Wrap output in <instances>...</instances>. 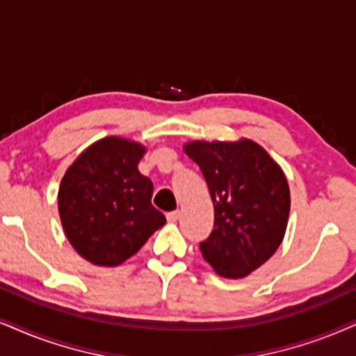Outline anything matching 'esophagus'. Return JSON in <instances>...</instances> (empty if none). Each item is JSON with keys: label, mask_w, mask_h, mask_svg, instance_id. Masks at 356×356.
I'll use <instances>...</instances> for the list:
<instances>
[{"label": "esophagus", "mask_w": 356, "mask_h": 356, "mask_svg": "<svg viewBox=\"0 0 356 356\" xmlns=\"http://www.w3.org/2000/svg\"><path fill=\"white\" fill-rule=\"evenodd\" d=\"M165 217H168V222L169 223H175L179 220V217H181V211L179 210H175V211H169L168 215H165Z\"/></svg>", "instance_id": "34e87169"}]
</instances>
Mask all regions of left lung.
Returning <instances> with one entry per match:
<instances>
[{
  "label": "left lung",
  "mask_w": 356,
  "mask_h": 356,
  "mask_svg": "<svg viewBox=\"0 0 356 356\" xmlns=\"http://www.w3.org/2000/svg\"><path fill=\"white\" fill-rule=\"evenodd\" d=\"M184 152L199 164L213 202L215 225L200 243L202 256L220 276H248L276 253L286 235V174L253 139L191 141Z\"/></svg>",
  "instance_id": "left-lung-1"
}]
</instances>
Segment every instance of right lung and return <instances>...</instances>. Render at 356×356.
<instances>
[{
	"mask_svg": "<svg viewBox=\"0 0 356 356\" xmlns=\"http://www.w3.org/2000/svg\"><path fill=\"white\" fill-rule=\"evenodd\" d=\"M146 147L120 136L90 145L58 187L67 240L95 266L113 268L136 254L165 217L151 204L152 182L139 172Z\"/></svg>",
	"mask_w": 356,
	"mask_h": 356,
	"instance_id": "1",
	"label": "right lung"
}]
</instances>
